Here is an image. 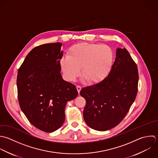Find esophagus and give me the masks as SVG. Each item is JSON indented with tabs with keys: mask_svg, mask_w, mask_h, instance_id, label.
<instances>
[{
	"mask_svg": "<svg viewBox=\"0 0 158 158\" xmlns=\"http://www.w3.org/2000/svg\"><path fill=\"white\" fill-rule=\"evenodd\" d=\"M76 88H77V90L78 93L79 94V93H80V91L81 90V89H82L81 86H80V85H77V86H76Z\"/></svg>",
	"mask_w": 158,
	"mask_h": 158,
	"instance_id": "esophagus-1",
	"label": "esophagus"
}]
</instances>
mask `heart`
Segmentation results:
<instances>
[{
  "mask_svg": "<svg viewBox=\"0 0 158 158\" xmlns=\"http://www.w3.org/2000/svg\"><path fill=\"white\" fill-rule=\"evenodd\" d=\"M111 48L105 44L79 43L71 47L67 56L60 60L61 69L68 80L74 81L81 74L91 84L98 83L108 74L113 62Z\"/></svg>",
  "mask_w": 158,
  "mask_h": 158,
  "instance_id": "obj_1",
  "label": "heart"
}]
</instances>
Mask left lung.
Masks as SVG:
<instances>
[{
	"instance_id": "obj_1",
	"label": "left lung",
	"mask_w": 158,
	"mask_h": 158,
	"mask_svg": "<svg viewBox=\"0 0 158 158\" xmlns=\"http://www.w3.org/2000/svg\"><path fill=\"white\" fill-rule=\"evenodd\" d=\"M137 64L124 48H118L108 76L95 85L82 88L85 99L83 116L92 129L105 131L118 126L125 118L138 91Z\"/></svg>"
}]
</instances>
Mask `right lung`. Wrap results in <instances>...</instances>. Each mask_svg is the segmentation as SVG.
<instances>
[{"label": "right lung", "instance_id": "right-lung-1", "mask_svg": "<svg viewBox=\"0 0 158 158\" xmlns=\"http://www.w3.org/2000/svg\"><path fill=\"white\" fill-rule=\"evenodd\" d=\"M61 43L34 48L19 67L16 79L21 110L34 127L45 132L58 129L65 119L67 102L77 97L74 85L62 78Z\"/></svg>", "mask_w": 158, "mask_h": 158}]
</instances>
